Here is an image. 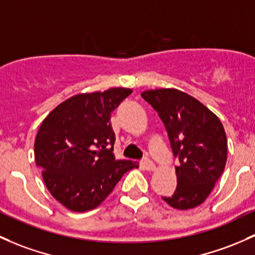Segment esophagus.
Segmentation results:
<instances>
[{"mask_svg": "<svg viewBox=\"0 0 255 255\" xmlns=\"http://www.w3.org/2000/svg\"><path fill=\"white\" fill-rule=\"evenodd\" d=\"M140 165H141V167H143V170H145V171H154L155 170L154 162L149 159H144L143 161H141Z\"/></svg>", "mask_w": 255, "mask_h": 255, "instance_id": "obj_1", "label": "esophagus"}]
</instances>
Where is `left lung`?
Instances as JSON below:
<instances>
[{
	"instance_id": "left-lung-1",
	"label": "left lung",
	"mask_w": 255,
	"mask_h": 255,
	"mask_svg": "<svg viewBox=\"0 0 255 255\" xmlns=\"http://www.w3.org/2000/svg\"><path fill=\"white\" fill-rule=\"evenodd\" d=\"M141 96L159 112L173 155L179 160L176 191L162 199L178 210L197 208L205 202L225 170L224 126L199 100L175 88L145 90Z\"/></svg>"
}]
</instances>
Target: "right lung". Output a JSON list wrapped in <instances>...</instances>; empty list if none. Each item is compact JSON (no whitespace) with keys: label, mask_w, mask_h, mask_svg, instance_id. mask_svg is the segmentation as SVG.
Segmentation results:
<instances>
[{"label":"right lung","mask_w":255,"mask_h":255,"mask_svg":"<svg viewBox=\"0 0 255 255\" xmlns=\"http://www.w3.org/2000/svg\"><path fill=\"white\" fill-rule=\"evenodd\" d=\"M129 88L77 94L42 121L34 143L45 186L64 208L84 213L99 206L127 171L130 160H116L111 112L132 94ZM112 148H110L109 146Z\"/></svg>","instance_id":"add662e5"}]
</instances>
